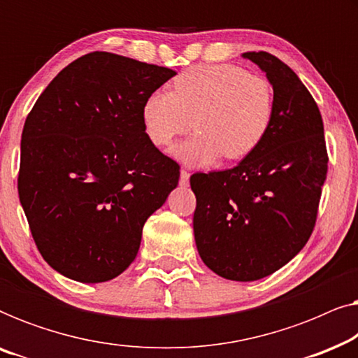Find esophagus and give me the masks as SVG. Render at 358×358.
I'll use <instances>...</instances> for the list:
<instances>
[{
	"label": "esophagus",
	"mask_w": 358,
	"mask_h": 358,
	"mask_svg": "<svg viewBox=\"0 0 358 358\" xmlns=\"http://www.w3.org/2000/svg\"><path fill=\"white\" fill-rule=\"evenodd\" d=\"M189 178H190V173H187V171L182 169V171H180L179 184H180V185H187V184H189Z\"/></svg>",
	"instance_id": "34e87169"
}]
</instances>
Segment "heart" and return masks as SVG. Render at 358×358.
I'll return each instance as SVG.
<instances>
[{"instance_id": "b5f03b06", "label": "heart", "mask_w": 358, "mask_h": 358, "mask_svg": "<svg viewBox=\"0 0 358 358\" xmlns=\"http://www.w3.org/2000/svg\"><path fill=\"white\" fill-rule=\"evenodd\" d=\"M273 115V87L266 78L234 65H202L185 70L173 92L146 97L141 122L156 146H169L195 127L192 138L174 148L190 166L243 159L261 145Z\"/></svg>"}]
</instances>
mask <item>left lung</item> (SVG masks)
Listing matches in <instances>:
<instances>
[{"label": "left lung", "instance_id": "left-lung-1", "mask_svg": "<svg viewBox=\"0 0 358 358\" xmlns=\"http://www.w3.org/2000/svg\"><path fill=\"white\" fill-rule=\"evenodd\" d=\"M244 58L273 87V115L261 145L227 171L190 176L197 251L220 277L252 282L290 262L315 228L327 174L321 112L296 73L267 52Z\"/></svg>", "mask_w": 358, "mask_h": 358}]
</instances>
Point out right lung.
<instances>
[{
	"mask_svg": "<svg viewBox=\"0 0 358 358\" xmlns=\"http://www.w3.org/2000/svg\"><path fill=\"white\" fill-rule=\"evenodd\" d=\"M176 75L109 52L70 63L24 124L19 200L48 266L83 283L134 262L150 215L178 187L179 164L141 122L146 97Z\"/></svg>",
	"mask_w": 358,
	"mask_h": 358,
	"instance_id": "add662e5",
	"label": "right lung"
}]
</instances>
